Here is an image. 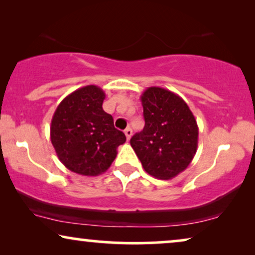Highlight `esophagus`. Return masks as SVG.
I'll return each instance as SVG.
<instances>
[{"label": "esophagus", "instance_id": "34e87169", "mask_svg": "<svg viewBox=\"0 0 255 255\" xmlns=\"http://www.w3.org/2000/svg\"><path fill=\"white\" fill-rule=\"evenodd\" d=\"M125 135H126V137H127V140H130L131 135H133V130H131L130 128H126Z\"/></svg>", "mask_w": 255, "mask_h": 255}]
</instances>
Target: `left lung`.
<instances>
[{"label":"left lung","instance_id":"obj_1","mask_svg":"<svg viewBox=\"0 0 255 255\" xmlns=\"http://www.w3.org/2000/svg\"><path fill=\"white\" fill-rule=\"evenodd\" d=\"M144 128L130 138L142 167L159 179H171L184 171L198 147V126L178 94L151 86L141 94Z\"/></svg>","mask_w":255,"mask_h":255}]
</instances>
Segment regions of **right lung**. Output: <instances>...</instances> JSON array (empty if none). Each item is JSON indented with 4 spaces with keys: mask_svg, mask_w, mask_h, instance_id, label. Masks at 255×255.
<instances>
[{
    "mask_svg": "<svg viewBox=\"0 0 255 255\" xmlns=\"http://www.w3.org/2000/svg\"><path fill=\"white\" fill-rule=\"evenodd\" d=\"M105 98L96 85L78 88L64 98L51 120V143L59 161L76 174H103L117 157L119 145L126 142L112 115L103 110Z\"/></svg>",
    "mask_w": 255,
    "mask_h": 255,
    "instance_id": "1",
    "label": "right lung"
}]
</instances>
